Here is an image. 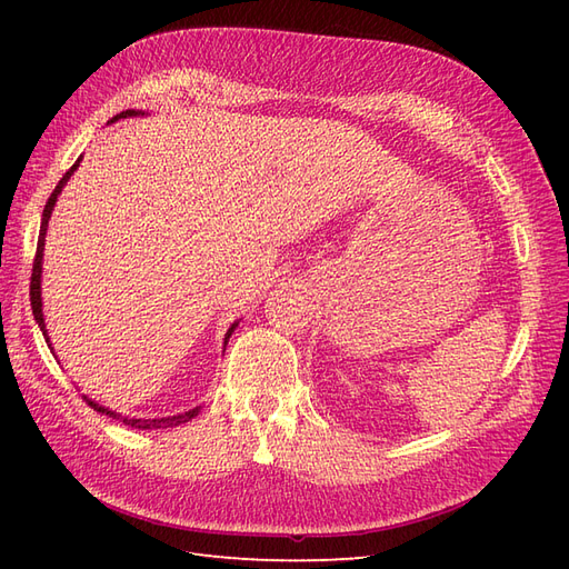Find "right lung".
<instances>
[{
	"label": "right lung",
	"instance_id": "add662e5",
	"mask_svg": "<svg viewBox=\"0 0 569 569\" xmlns=\"http://www.w3.org/2000/svg\"><path fill=\"white\" fill-rule=\"evenodd\" d=\"M132 116H144V111H134V109H128V111H120L118 116H113L109 123H116V120H120V118H132ZM80 161H82V157L66 170V176L59 180V184L54 187V192H51V197L47 199V206H44V211H42V226H40V237H38V253H36V263H32V278H30V306H32V316H36V320H38V325H40V330H42V335H44V339H47V347L51 349V353H54V347H51V341H49V332H47V325H44V313H42V256H44V242H47V226H49V218H51V211H54V206H57V199H59V194L63 192V187H66V182L71 180V176L76 173L78 170V166H80ZM239 325V320L237 322H232L230 325V330L226 332V347H228V339L232 337V332H234V327ZM84 401H88L97 412H104V416H109V418H113V420H120L123 425H130V427H137V429H161V427H176V425H182V422H189L192 418H197L199 416V410H201V406H197V408H189V410H184V412H178V416H168V418H149V420H144V418H130V416H123V412H116V410H111V408H107V406H101V403H97V401H92L90 396H82Z\"/></svg>",
	"mask_w": 569,
	"mask_h": 569
}]
</instances>
